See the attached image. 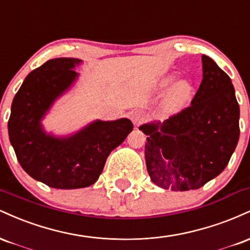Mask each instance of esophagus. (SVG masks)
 Masks as SVG:
<instances>
[{
    "label": "esophagus",
    "mask_w": 250,
    "mask_h": 250,
    "mask_svg": "<svg viewBox=\"0 0 250 250\" xmlns=\"http://www.w3.org/2000/svg\"><path fill=\"white\" fill-rule=\"evenodd\" d=\"M130 119L135 125H140L146 121L147 116H146V114L141 110H134L130 113Z\"/></svg>",
    "instance_id": "esophagus-1"
}]
</instances>
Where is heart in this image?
I'll return each mask as SVG.
<instances>
[{"mask_svg": "<svg viewBox=\"0 0 250 250\" xmlns=\"http://www.w3.org/2000/svg\"><path fill=\"white\" fill-rule=\"evenodd\" d=\"M174 81L173 77H168L163 81V85L170 84ZM191 94V87L188 82L180 81L171 88L170 93L168 95V103L171 107H179L182 105L189 99Z\"/></svg>", "mask_w": 250, "mask_h": 250, "instance_id": "heart-1", "label": "heart"}]
</instances>
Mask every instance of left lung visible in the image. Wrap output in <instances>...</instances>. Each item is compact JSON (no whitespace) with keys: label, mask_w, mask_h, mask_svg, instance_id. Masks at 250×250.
<instances>
[{"label":"left lung","mask_w":250,"mask_h":250,"mask_svg":"<svg viewBox=\"0 0 250 250\" xmlns=\"http://www.w3.org/2000/svg\"><path fill=\"white\" fill-rule=\"evenodd\" d=\"M203 79L189 107L140 129L147 135L146 163L156 186L199 189L223 171L240 136V107L230 77L202 55Z\"/></svg>","instance_id":"8db88e82"}]
</instances>
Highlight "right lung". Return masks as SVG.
<instances>
[{
	"label": "right lung",
	"instance_id": "right-lung-1",
	"mask_svg": "<svg viewBox=\"0 0 250 250\" xmlns=\"http://www.w3.org/2000/svg\"><path fill=\"white\" fill-rule=\"evenodd\" d=\"M82 61L73 57L49 60L25 77L11 103L9 140L21 167L51 188L89 187L99 180L111 150L133 130L130 120L91 122L69 136L47 134L42 119L69 89Z\"/></svg>",
	"mask_w": 250,
	"mask_h": 250
}]
</instances>
